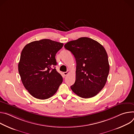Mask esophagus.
I'll use <instances>...</instances> for the list:
<instances>
[{"instance_id": "obj_1", "label": "esophagus", "mask_w": 134, "mask_h": 134, "mask_svg": "<svg viewBox=\"0 0 134 134\" xmlns=\"http://www.w3.org/2000/svg\"><path fill=\"white\" fill-rule=\"evenodd\" d=\"M69 73V71H67V72H63V74H64V76H66V75H68V74Z\"/></svg>"}]
</instances>
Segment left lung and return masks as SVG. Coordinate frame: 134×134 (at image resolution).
<instances>
[{"label": "left lung", "instance_id": "8db88e82", "mask_svg": "<svg viewBox=\"0 0 134 134\" xmlns=\"http://www.w3.org/2000/svg\"><path fill=\"white\" fill-rule=\"evenodd\" d=\"M64 47L72 53L77 63L76 81L71 86L72 91L83 98L96 96L104 87L110 70L105 48L87 37L70 41Z\"/></svg>", "mask_w": 134, "mask_h": 134}]
</instances>
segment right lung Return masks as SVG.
<instances>
[{
  "label": "right lung",
  "instance_id": "right-lung-1",
  "mask_svg": "<svg viewBox=\"0 0 134 134\" xmlns=\"http://www.w3.org/2000/svg\"><path fill=\"white\" fill-rule=\"evenodd\" d=\"M63 43L44 39L29 43L23 48L18 69L23 85L33 97L46 99L53 96L63 78L55 66V56Z\"/></svg>",
  "mask_w": 134,
  "mask_h": 134
}]
</instances>
